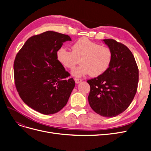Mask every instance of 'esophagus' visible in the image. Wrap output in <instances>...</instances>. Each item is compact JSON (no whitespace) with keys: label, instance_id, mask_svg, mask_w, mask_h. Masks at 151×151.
<instances>
[{"label":"esophagus","instance_id":"1","mask_svg":"<svg viewBox=\"0 0 151 151\" xmlns=\"http://www.w3.org/2000/svg\"><path fill=\"white\" fill-rule=\"evenodd\" d=\"M74 81H75V82L76 83H80L81 82H82V79H77V78H76V79H74Z\"/></svg>","mask_w":151,"mask_h":151}]
</instances>
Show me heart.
Here are the masks:
<instances>
[{
	"label": "heart",
	"mask_w": 151,
	"mask_h": 151,
	"mask_svg": "<svg viewBox=\"0 0 151 151\" xmlns=\"http://www.w3.org/2000/svg\"><path fill=\"white\" fill-rule=\"evenodd\" d=\"M57 59L64 68L70 69L79 63L81 65L72 70V76L81 77L87 74L97 77L109 68L113 59L111 48L87 38L78 40L72 46V51L61 47L57 51Z\"/></svg>",
	"instance_id": "1"
}]
</instances>
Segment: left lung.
Returning <instances> with one entry per match:
<instances>
[{"label":"left lung","instance_id":"left-lung-1","mask_svg":"<svg viewBox=\"0 0 151 151\" xmlns=\"http://www.w3.org/2000/svg\"><path fill=\"white\" fill-rule=\"evenodd\" d=\"M113 51L109 68L97 77L87 81L90 86V107L100 115L114 117L130 105L137 92L139 69L129 48L113 39L104 40Z\"/></svg>","mask_w":151,"mask_h":151}]
</instances>
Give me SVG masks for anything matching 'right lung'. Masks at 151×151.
Returning <instances> with one entry per match:
<instances>
[{
	"label": "right lung",
	"mask_w": 151,
	"mask_h": 151,
	"mask_svg": "<svg viewBox=\"0 0 151 151\" xmlns=\"http://www.w3.org/2000/svg\"><path fill=\"white\" fill-rule=\"evenodd\" d=\"M69 36L47 31L29 38L17 54L16 88L24 103L43 114L56 113L67 104L75 87L73 78L57 59Z\"/></svg>",
	"instance_id": "right-lung-1"
}]
</instances>
